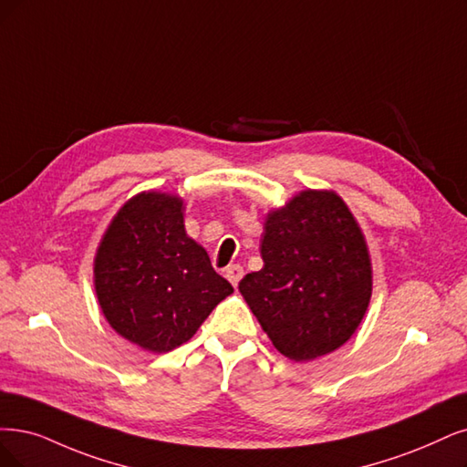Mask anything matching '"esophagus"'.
<instances>
[{"mask_svg":"<svg viewBox=\"0 0 467 467\" xmlns=\"http://www.w3.org/2000/svg\"><path fill=\"white\" fill-rule=\"evenodd\" d=\"M224 277L231 281L233 286H236L240 283V279L244 277V269L240 265H229L227 269H224Z\"/></svg>","mask_w":467,"mask_h":467,"instance_id":"obj_1","label":"esophagus"}]
</instances>
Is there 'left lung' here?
<instances>
[{"instance_id":"1","label":"left lung","mask_w":467,"mask_h":467,"mask_svg":"<svg viewBox=\"0 0 467 467\" xmlns=\"http://www.w3.org/2000/svg\"><path fill=\"white\" fill-rule=\"evenodd\" d=\"M260 271L238 283L273 347L295 361L340 348L371 298V260L348 205L333 190H304L267 213Z\"/></svg>"}]
</instances>
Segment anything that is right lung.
<instances>
[{
	"label": "right lung",
	"mask_w": 467,
	"mask_h": 467,
	"mask_svg": "<svg viewBox=\"0 0 467 467\" xmlns=\"http://www.w3.org/2000/svg\"><path fill=\"white\" fill-rule=\"evenodd\" d=\"M94 286L113 329L155 354L192 338L233 295L186 234L182 200L153 190L130 198L109 223L96 252Z\"/></svg>",
	"instance_id": "obj_1"
}]
</instances>
